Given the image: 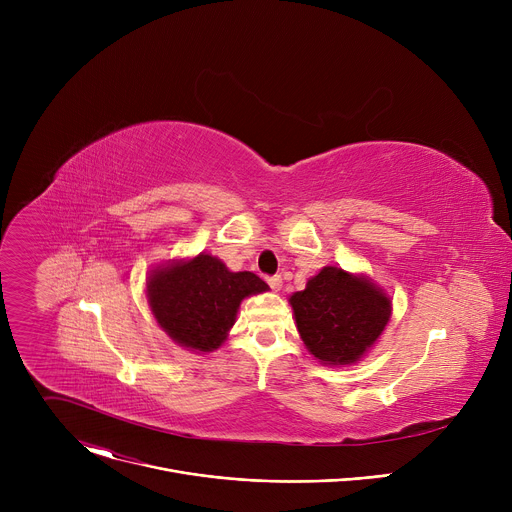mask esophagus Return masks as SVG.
Here are the masks:
<instances>
[{"label": "esophagus", "mask_w": 512, "mask_h": 512, "mask_svg": "<svg viewBox=\"0 0 512 512\" xmlns=\"http://www.w3.org/2000/svg\"><path fill=\"white\" fill-rule=\"evenodd\" d=\"M267 283H269V287H271L273 291H279V289H281V285H283L281 275H271V277H267Z\"/></svg>", "instance_id": "obj_1"}]
</instances>
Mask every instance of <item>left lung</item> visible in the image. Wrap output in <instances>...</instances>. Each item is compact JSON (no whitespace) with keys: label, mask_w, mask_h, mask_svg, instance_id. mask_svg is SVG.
Returning <instances> with one entry per match:
<instances>
[{"label":"left lung","mask_w":512,"mask_h":512,"mask_svg":"<svg viewBox=\"0 0 512 512\" xmlns=\"http://www.w3.org/2000/svg\"><path fill=\"white\" fill-rule=\"evenodd\" d=\"M308 350L330 367L354 364L383 334L391 298L369 277L324 267L289 298Z\"/></svg>","instance_id":"8db88e82"}]
</instances>
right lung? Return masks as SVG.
Returning <instances> with one entry per match:
<instances>
[{"label": "right lung", "mask_w": 512, "mask_h": 512, "mask_svg": "<svg viewBox=\"0 0 512 512\" xmlns=\"http://www.w3.org/2000/svg\"><path fill=\"white\" fill-rule=\"evenodd\" d=\"M145 285L160 328L194 352H212L221 346L241 302L269 289L255 273L229 271L221 259L208 253L152 269Z\"/></svg>", "instance_id": "obj_1"}]
</instances>
